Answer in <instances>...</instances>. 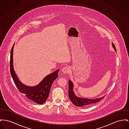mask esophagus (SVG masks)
<instances>
[{"instance_id": "esophagus-1", "label": "esophagus", "mask_w": 129, "mask_h": 129, "mask_svg": "<svg viewBox=\"0 0 129 129\" xmlns=\"http://www.w3.org/2000/svg\"><path fill=\"white\" fill-rule=\"evenodd\" d=\"M61 71L64 74H67L70 71V69H69V67H65L64 68H63L62 69H61Z\"/></svg>"}]
</instances>
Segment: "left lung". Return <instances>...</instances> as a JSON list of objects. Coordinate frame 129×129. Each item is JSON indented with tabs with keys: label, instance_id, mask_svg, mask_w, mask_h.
Instances as JSON below:
<instances>
[{
	"label": "left lung",
	"instance_id": "8db88e82",
	"mask_svg": "<svg viewBox=\"0 0 129 129\" xmlns=\"http://www.w3.org/2000/svg\"><path fill=\"white\" fill-rule=\"evenodd\" d=\"M112 45L115 51L116 52V50L114 44L112 43ZM69 96L70 101L74 105L78 107H83V106H87L89 105L94 104L99 102L100 100L102 99L104 96L101 98H96V99H87V98H83L77 97L73 91V84L69 80Z\"/></svg>",
	"mask_w": 129,
	"mask_h": 129
}]
</instances>
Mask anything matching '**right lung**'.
I'll return each instance as SVG.
<instances>
[{
    "instance_id": "1",
    "label": "right lung",
    "mask_w": 129,
    "mask_h": 129,
    "mask_svg": "<svg viewBox=\"0 0 129 129\" xmlns=\"http://www.w3.org/2000/svg\"><path fill=\"white\" fill-rule=\"evenodd\" d=\"M14 45L15 43L11 49L10 61L11 75L13 78L14 83L19 92L25 94L26 97L31 100L38 104L42 105L44 103L47 99L50 93L52 84L58 76L59 69L47 75L37 86H25L19 80L13 68V55Z\"/></svg>"
}]
</instances>
